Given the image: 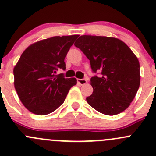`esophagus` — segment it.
I'll list each match as a JSON object with an SVG mask.
<instances>
[{"mask_svg":"<svg viewBox=\"0 0 156 156\" xmlns=\"http://www.w3.org/2000/svg\"><path fill=\"white\" fill-rule=\"evenodd\" d=\"M77 81H78V84H81V85H84V84H85L87 83V80L84 79V78L83 79H78Z\"/></svg>","mask_w":156,"mask_h":156,"instance_id":"obj_1","label":"esophagus"}]
</instances>
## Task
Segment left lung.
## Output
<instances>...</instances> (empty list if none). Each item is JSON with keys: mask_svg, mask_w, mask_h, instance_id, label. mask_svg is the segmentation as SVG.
<instances>
[{"mask_svg": "<svg viewBox=\"0 0 156 156\" xmlns=\"http://www.w3.org/2000/svg\"><path fill=\"white\" fill-rule=\"evenodd\" d=\"M75 43L90 60L94 72V91L86 98L94 109L107 115L125 111L136 96L140 83V62L122 41L105 36L82 35Z\"/></svg>", "mask_w": 156, "mask_h": 156, "instance_id": "left-lung-1", "label": "left lung"}]
</instances>
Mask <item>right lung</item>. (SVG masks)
<instances>
[{
    "instance_id": "1",
    "label": "right lung",
    "mask_w": 156,
    "mask_h": 156,
    "mask_svg": "<svg viewBox=\"0 0 156 156\" xmlns=\"http://www.w3.org/2000/svg\"><path fill=\"white\" fill-rule=\"evenodd\" d=\"M79 35L55 36L30 45L13 69L14 87L23 104L31 112L45 115L63 103L76 78L55 75L66 69V56Z\"/></svg>"
}]
</instances>
